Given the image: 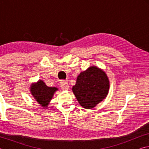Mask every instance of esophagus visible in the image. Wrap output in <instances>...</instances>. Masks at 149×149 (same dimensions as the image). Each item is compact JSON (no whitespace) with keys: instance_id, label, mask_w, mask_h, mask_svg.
<instances>
[{"instance_id":"esophagus-1","label":"esophagus","mask_w":149,"mask_h":149,"mask_svg":"<svg viewBox=\"0 0 149 149\" xmlns=\"http://www.w3.org/2000/svg\"><path fill=\"white\" fill-rule=\"evenodd\" d=\"M60 87H61V89L62 90H64V91L68 90L69 89L68 84L65 81L61 82V84H60Z\"/></svg>"}]
</instances>
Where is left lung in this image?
I'll return each mask as SVG.
<instances>
[{"label": "left lung", "instance_id": "8db88e82", "mask_svg": "<svg viewBox=\"0 0 149 149\" xmlns=\"http://www.w3.org/2000/svg\"><path fill=\"white\" fill-rule=\"evenodd\" d=\"M109 86L107 74L97 67L92 66L80 73L72 91L81 106L90 109L107 97Z\"/></svg>", "mask_w": 149, "mask_h": 149}]
</instances>
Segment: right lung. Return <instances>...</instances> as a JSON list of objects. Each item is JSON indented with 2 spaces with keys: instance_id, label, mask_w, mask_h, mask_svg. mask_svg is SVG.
Wrapping results in <instances>:
<instances>
[{
  "instance_id": "obj_1",
  "label": "right lung",
  "mask_w": 149,
  "mask_h": 149,
  "mask_svg": "<svg viewBox=\"0 0 149 149\" xmlns=\"http://www.w3.org/2000/svg\"><path fill=\"white\" fill-rule=\"evenodd\" d=\"M57 88L49 87L45 85L42 81L40 80L36 84L32 85L31 91L37 102L42 107H47L51 100L54 93L56 91Z\"/></svg>"
}]
</instances>
